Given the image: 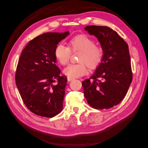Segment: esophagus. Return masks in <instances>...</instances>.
Returning <instances> with one entry per match:
<instances>
[{
  "label": "esophagus",
  "mask_w": 148,
  "mask_h": 148,
  "mask_svg": "<svg viewBox=\"0 0 148 148\" xmlns=\"http://www.w3.org/2000/svg\"><path fill=\"white\" fill-rule=\"evenodd\" d=\"M67 80H68V81H71L72 80H73V78H71V77H67Z\"/></svg>",
  "instance_id": "1"
}]
</instances>
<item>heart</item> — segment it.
I'll list each match as a JSON object with an SVG mask.
<instances>
[{"label": "heart", "mask_w": 148, "mask_h": 148, "mask_svg": "<svg viewBox=\"0 0 148 148\" xmlns=\"http://www.w3.org/2000/svg\"><path fill=\"white\" fill-rule=\"evenodd\" d=\"M80 52L77 64L69 65L64 70V73L69 77L75 78L86 75L88 67L90 69H96L101 62L103 50L101 46L95 44L93 38L85 35H79L72 38L68 42V47L59 44L54 50L56 60L62 65L69 64L71 52Z\"/></svg>", "instance_id": "1"}]
</instances>
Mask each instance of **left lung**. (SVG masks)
I'll list each match as a JSON object with an SVG mask.
<instances>
[{
    "instance_id": "8db88e82",
    "label": "left lung",
    "mask_w": 148,
    "mask_h": 148,
    "mask_svg": "<svg viewBox=\"0 0 148 148\" xmlns=\"http://www.w3.org/2000/svg\"><path fill=\"white\" fill-rule=\"evenodd\" d=\"M85 30L98 38L103 50L96 72L83 82L84 95L91 107L110 109L121 101L132 80L127 43L116 31L106 26H86Z\"/></svg>"
}]
</instances>
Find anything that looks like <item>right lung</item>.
Segmentation results:
<instances>
[{
    "instance_id": "right-lung-1",
    "label": "right lung",
    "mask_w": 148,
    "mask_h": 148,
    "mask_svg": "<svg viewBox=\"0 0 148 148\" xmlns=\"http://www.w3.org/2000/svg\"><path fill=\"white\" fill-rule=\"evenodd\" d=\"M69 32L45 33L30 40L21 52L16 84L25 106L34 114L51 118L61 112L67 84L56 65L54 50Z\"/></svg>"
}]
</instances>
